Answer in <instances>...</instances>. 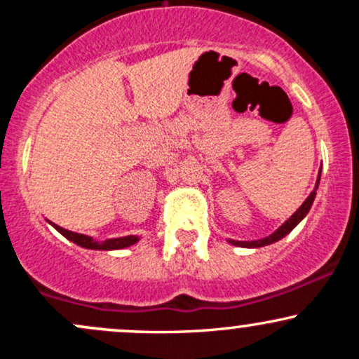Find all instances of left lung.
<instances>
[{
	"label": "left lung",
	"mask_w": 359,
	"mask_h": 359,
	"mask_svg": "<svg viewBox=\"0 0 359 359\" xmlns=\"http://www.w3.org/2000/svg\"><path fill=\"white\" fill-rule=\"evenodd\" d=\"M319 180H320V172H319V179H317V182H316V189H317V185H319ZM316 189L311 192V196L307 197L306 203L300 205L297 211H295V214H292V216L288 217V221L283 222V224L280 226V228L273 234H270V236L263 238V240H258V241H231V243L236 246H243V248H259V246H266V245H271V243L282 240L283 236H287V234L290 233L292 229H294L295 226H297L299 222L304 219V217H306V214L309 212V209H311V205L316 199Z\"/></svg>",
	"instance_id": "obj_1"
}]
</instances>
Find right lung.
Instances as JSON below:
<instances>
[{"instance_id":"obj_1","label":"right lung","mask_w":359,"mask_h":359,"mask_svg":"<svg viewBox=\"0 0 359 359\" xmlns=\"http://www.w3.org/2000/svg\"><path fill=\"white\" fill-rule=\"evenodd\" d=\"M52 226L60 234H64V236L67 238V240H71L72 243H76V245L82 246V248H90V250H119V248H126V246H131V245H133V243L138 241L137 236H125V238H116V240H108V241L97 243V241L90 240V238L86 236V234L67 231V229L60 228V226L53 224V222H52Z\"/></svg>"}]
</instances>
